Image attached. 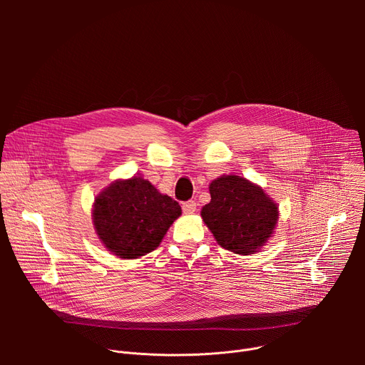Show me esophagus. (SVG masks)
Segmentation results:
<instances>
[{"instance_id": "1", "label": "esophagus", "mask_w": 365, "mask_h": 365, "mask_svg": "<svg viewBox=\"0 0 365 365\" xmlns=\"http://www.w3.org/2000/svg\"><path fill=\"white\" fill-rule=\"evenodd\" d=\"M182 210H183V214H185V215H192V214L196 211V202H193V200L185 202V203L182 205Z\"/></svg>"}]
</instances>
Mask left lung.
<instances>
[{
	"label": "left lung",
	"mask_w": 365,
	"mask_h": 365,
	"mask_svg": "<svg viewBox=\"0 0 365 365\" xmlns=\"http://www.w3.org/2000/svg\"><path fill=\"white\" fill-rule=\"evenodd\" d=\"M211 202L200 211L217 242L235 254L250 255L273 237L279 205L262 186L237 175H222L210 183Z\"/></svg>",
	"instance_id": "left-lung-1"
}]
</instances>
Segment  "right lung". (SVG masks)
Listing matches in <instances>:
<instances>
[{
    "label": "right lung",
    "mask_w": 365,
    "mask_h": 365,
    "mask_svg": "<svg viewBox=\"0 0 365 365\" xmlns=\"http://www.w3.org/2000/svg\"><path fill=\"white\" fill-rule=\"evenodd\" d=\"M180 215V205L141 176L114 180L95 196L92 205L99 242L125 259L158 248Z\"/></svg>",
    "instance_id": "right-lung-1"
}]
</instances>
